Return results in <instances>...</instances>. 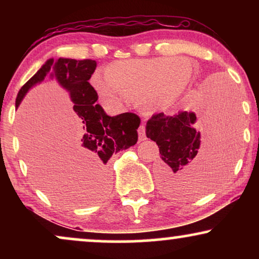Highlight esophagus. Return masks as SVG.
Segmentation results:
<instances>
[{
    "instance_id": "esophagus-1",
    "label": "esophagus",
    "mask_w": 259,
    "mask_h": 259,
    "mask_svg": "<svg viewBox=\"0 0 259 259\" xmlns=\"http://www.w3.org/2000/svg\"><path fill=\"white\" fill-rule=\"evenodd\" d=\"M138 133H139V140L144 141L146 140V128H145L144 125H141L138 130Z\"/></svg>"
}]
</instances>
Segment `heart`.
Returning a JSON list of instances; mask_svg holds the SVG:
<instances>
[{"mask_svg":"<svg viewBox=\"0 0 259 259\" xmlns=\"http://www.w3.org/2000/svg\"><path fill=\"white\" fill-rule=\"evenodd\" d=\"M188 67H186V65ZM191 67L180 59H131L112 63L107 77L94 76V87L102 97L118 101L136 99L144 112L165 111L189 82Z\"/></svg>","mask_w":259,"mask_h":259,"instance_id":"obj_1","label":"heart"}]
</instances>
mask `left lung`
I'll list each match as a JSON object with an SVG mask.
<instances>
[{"mask_svg":"<svg viewBox=\"0 0 259 259\" xmlns=\"http://www.w3.org/2000/svg\"><path fill=\"white\" fill-rule=\"evenodd\" d=\"M207 141L200 147L201 119L194 112L172 116L154 114L146 123V136L157 143L161 160L157 167L159 186L165 196L194 197L223 179L231 165L235 101L223 86L206 93Z\"/></svg>","mask_w":259,"mask_h":259,"instance_id":"8db88e82","label":"left lung"}]
</instances>
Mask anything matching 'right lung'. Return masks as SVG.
Returning <instances> with one entry per match:
<instances>
[{"label": "right lung", "mask_w": 259, "mask_h": 259, "mask_svg": "<svg viewBox=\"0 0 259 259\" xmlns=\"http://www.w3.org/2000/svg\"><path fill=\"white\" fill-rule=\"evenodd\" d=\"M95 68L97 61L91 59L59 58L55 61L48 59L21 88L15 107H19L28 91L42 82L47 75L68 92L79 125V134L70 146V153L77 172L90 180L95 196L102 198L109 187L106 164L114 153L137 144L140 118L134 113L115 116L106 114L104 108L97 104L98 93L90 83Z\"/></svg>", "instance_id": "1"}]
</instances>
